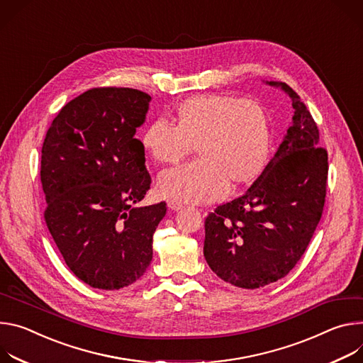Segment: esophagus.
Listing matches in <instances>:
<instances>
[{
	"instance_id": "esophagus-1",
	"label": "esophagus",
	"mask_w": 363,
	"mask_h": 363,
	"mask_svg": "<svg viewBox=\"0 0 363 363\" xmlns=\"http://www.w3.org/2000/svg\"><path fill=\"white\" fill-rule=\"evenodd\" d=\"M167 206H169L172 211H180V209L183 208V205H182L180 202H176V200H169Z\"/></svg>"
}]
</instances>
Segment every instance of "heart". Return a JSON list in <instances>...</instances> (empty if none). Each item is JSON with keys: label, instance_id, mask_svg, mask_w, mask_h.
Masks as SVG:
<instances>
[{"label": "heart", "instance_id": "b5f03b06", "mask_svg": "<svg viewBox=\"0 0 363 363\" xmlns=\"http://www.w3.org/2000/svg\"><path fill=\"white\" fill-rule=\"evenodd\" d=\"M150 123L141 135L144 151L158 164H177L191 151L197 160L164 172L161 194L180 203H208L228 189L252 184L265 170L272 145L265 106L250 98L202 94L182 101L172 113Z\"/></svg>", "mask_w": 363, "mask_h": 363}]
</instances>
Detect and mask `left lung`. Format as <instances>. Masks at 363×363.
Masks as SVG:
<instances>
[{
  "mask_svg": "<svg viewBox=\"0 0 363 363\" xmlns=\"http://www.w3.org/2000/svg\"><path fill=\"white\" fill-rule=\"evenodd\" d=\"M274 158L247 193L218 206L205 220V258L212 271L239 289H259L286 277L303 257L325 208L328 151L300 96Z\"/></svg>",
  "mask_w": 363,
  "mask_h": 363,
  "instance_id": "obj_1",
  "label": "left lung"
}]
</instances>
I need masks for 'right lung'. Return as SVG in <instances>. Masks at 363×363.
<instances>
[{
  "label": "right lung",
  "mask_w": 363,
  "mask_h": 363,
  "mask_svg": "<svg viewBox=\"0 0 363 363\" xmlns=\"http://www.w3.org/2000/svg\"><path fill=\"white\" fill-rule=\"evenodd\" d=\"M151 96L131 88H92L67 102L42 148L45 220L70 271L99 290L144 275L166 202L135 206L151 186L135 138Z\"/></svg>",
  "instance_id": "obj_1"
}]
</instances>
